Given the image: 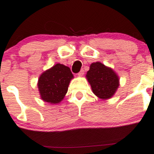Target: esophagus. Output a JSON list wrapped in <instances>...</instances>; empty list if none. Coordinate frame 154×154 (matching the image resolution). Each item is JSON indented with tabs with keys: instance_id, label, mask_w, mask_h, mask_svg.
Returning a JSON list of instances; mask_svg holds the SVG:
<instances>
[{
	"instance_id": "esophagus-1",
	"label": "esophagus",
	"mask_w": 154,
	"mask_h": 154,
	"mask_svg": "<svg viewBox=\"0 0 154 154\" xmlns=\"http://www.w3.org/2000/svg\"><path fill=\"white\" fill-rule=\"evenodd\" d=\"M77 74H78L79 76H82V75H83V74H84V70H83V69H81L80 72H79V73Z\"/></svg>"
}]
</instances>
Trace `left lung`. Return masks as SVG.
<instances>
[{
	"mask_svg": "<svg viewBox=\"0 0 154 154\" xmlns=\"http://www.w3.org/2000/svg\"><path fill=\"white\" fill-rule=\"evenodd\" d=\"M86 77L94 94L102 99L112 97L119 86L117 74L100 62L91 64Z\"/></svg>",
	"mask_w": 154,
	"mask_h": 154,
	"instance_id": "left-lung-1",
	"label": "left lung"
}]
</instances>
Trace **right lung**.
I'll return each instance as SVG.
<instances>
[{
	"instance_id": "add662e5",
	"label": "right lung",
	"mask_w": 154,
	"mask_h": 154,
	"mask_svg": "<svg viewBox=\"0 0 154 154\" xmlns=\"http://www.w3.org/2000/svg\"><path fill=\"white\" fill-rule=\"evenodd\" d=\"M73 74L69 67L57 63L40 76L38 88L45 102L57 104L63 99L68 91Z\"/></svg>"
}]
</instances>
